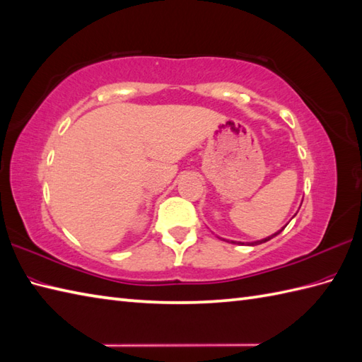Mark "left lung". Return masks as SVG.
<instances>
[{"mask_svg":"<svg viewBox=\"0 0 362 362\" xmlns=\"http://www.w3.org/2000/svg\"><path fill=\"white\" fill-rule=\"evenodd\" d=\"M287 226V225H285ZM284 230V228H282ZM282 230H279V231H276L274 234H272V236H268V238H265V239H260V240H255V242H247V245H251V247H255V245H260V243H264V242H268L270 239H273L274 236H277V234H279ZM222 239V238H221ZM222 240H225V239H222ZM230 242V240H228ZM231 243H238V245H245V242H236V240H231Z\"/></svg>","mask_w":362,"mask_h":362,"instance_id":"8db88e82","label":"left lung"}]
</instances>
